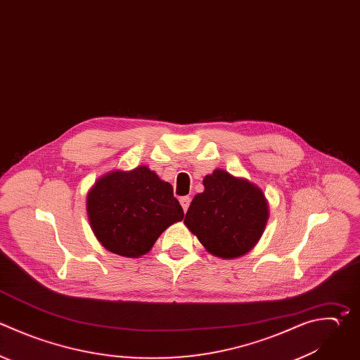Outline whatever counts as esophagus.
I'll return each mask as SVG.
<instances>
[{"mask_svg": "<svg viewBox=\"0 0 360 360\" xmlns=\"http://www.w3.org/2000/svg\"><path fill=\"white\" fill-rule=\"evenodd\" d=\"M190 202H191V198H190V197H181V198H180V204H181L184 212H187V210H188V207H190Z\"/></svg>", "mask_w": 360, "mask_h": 360, "instance_id": "esophagus-1", "label": "esophagus"}]
</instances>
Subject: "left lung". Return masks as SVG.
<instances>
[{
    "label": "left lung",
    "instance_id": "1",
    "mask_svg": "<svg viewBox=\"0 0 360 360\" xmlns=\"http://www.w3.org/2000/svg\"><path fill=\"white\" fill-rule=\"evenodd\" d=\"M184 224L208 253L221 259L246 255L259 242L269 219V204L259 186L215 169L202 180Z\"/></svg>",
    "mask_w": 360,
    "mask_h": 360
}]
</instances>
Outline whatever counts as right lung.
Segmentation results:
<instances>
[{"instance_id":"add662e5","label":"right lung","mask_w":360,"mask_h":360,"mask_svg":"<svg viewBox=\"0 0 360 360\" xmlns=\"http://www.w3.org/2000/svg\"><path fill=\"white\" fill-rule=\"evenodd\" d=\"M87 217L97 240L111 253L141 257L184 212L170 183L142 165L112 170L87 193Z\"/></svg>"}]
</instances>
